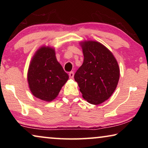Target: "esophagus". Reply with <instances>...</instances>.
<instances>
[{"label":"esophagus","mask_w":148,"mask_h":148,"mask_svg":"<svg viewBox=\"0 0 148 148\" xmlns=\"http://www.w3.org/2000/svg\"><path fill=\"white\" fill-rule=\"evenodd\" d=\"M69 77H70V78H71V79H72L74 77V72H69Z\"/></svg>","instance_id":"obj_1"}]
</instances>
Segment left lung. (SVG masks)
I'll list each match as a JSON object with an SVG mask.
<instances>
[{"label":"left lung","mask_w":148,"mask_h":148,"mask_svg":"<svg viewBox=\"0 0 148 148\" xmlns=\"http://www.w3.org/2000/svg\"><path fill=\"white\" fill-rule=\"evenodd\" d=\"M84 62L74 74L83 98L97 105L108 99L116 90L119 79V65L114 55L96 41L80 42Z\"/></svg>","instance_id":"obj_1"}]
</instances>
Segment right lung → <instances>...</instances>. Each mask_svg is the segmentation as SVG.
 I'll return each instance as SVG.
<instances>
[{
	"label": "right lung",
	"instance_id": "1",
	"mask_svg": "<svg viewBox=\"0 0 148 148\" xmlns=\"http://www.w3.org/2000/svg\"><path fill=\"white\" fill-rule=\"evenodd\" d=\"M69 75L57 61L55 49L42 46L30 62L27 80L32 94L42 101L51 102L56 98Z\"/></svg>",
	"mask_w": 148,
	"mask_h": 148
}]
</instances>
